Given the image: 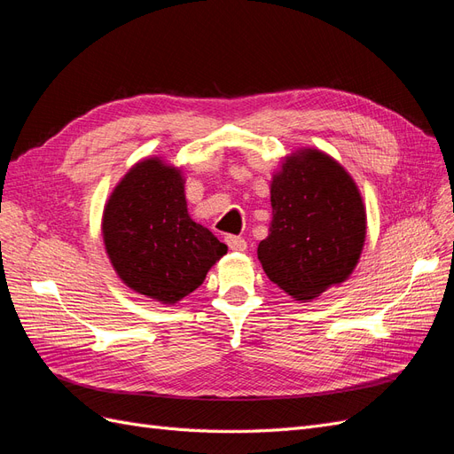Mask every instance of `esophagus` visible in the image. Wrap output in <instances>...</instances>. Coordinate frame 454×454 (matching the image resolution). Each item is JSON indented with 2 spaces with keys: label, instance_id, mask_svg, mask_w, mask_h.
I'll return each mask as SVG.
<instances>
[{
  "label": "esophagus",
  "instance_id": "obj_1",
  "mask_svg": "<svg viewBox=\"0 0 454 454\" xmlns=\"http://www.w3.org/2000/svg\"><path fill=\"white\" fill-rule=\"evenodd\" d=\"M225 242H227V246L231 250H235V252H244L246 248H248V244H246V240L242 239V237H227L225 239Z\"/></svg>",
  "mask_w": 454,
  "mask_h": 454
}]
</instances>
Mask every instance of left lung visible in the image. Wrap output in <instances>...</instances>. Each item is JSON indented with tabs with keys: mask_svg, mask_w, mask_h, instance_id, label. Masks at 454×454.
Segmentation results:
<instances>
[{
	"mask_svg": "<svg viewBox=\"0 0 454 454\" xmlns=\"http://www.w3.org/2000/svg\"><path fill=\"white\" fill-rule=\"evenodd\" d=\"M272 222L257 257L270 282L309 301L345 282L365 242V206L358 185L318 149L286 157L270 182Z\"/></svg>",
	"mask_w": 454,
	"mask_h": 454,
	"instance_id": "left-lung-1",
	"label": "left lung"
}]
</instances>
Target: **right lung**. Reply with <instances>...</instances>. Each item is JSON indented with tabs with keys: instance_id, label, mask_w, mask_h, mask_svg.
Instances as JSON below:
<instances>
[{
	"instance_id": "right-lung-1",
	"label": "right lung",
	"mask_w": 454,
	"mask_h": 454,
	"mask_svg": "<svg viewBox=\"0 0 454 454\" xmlns=\"http://www.w3.org/2000/svg\"><path fill=\"white\" fill-rule=\"evenodd\" d=\"M182 170L159 157L136 162L109 195L102 237L130 290L164 305L195 292L227 246L187 214Z\"/></svg>"
}]
</instances>
